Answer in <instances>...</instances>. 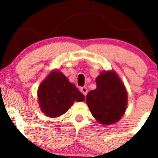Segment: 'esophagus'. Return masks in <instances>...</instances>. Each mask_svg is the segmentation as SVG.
Returning <instances> with one entry per match:
<instances>
[{
  "label": "esophagus",
  "instance_id": "esophagus-1",
  "mask_svg": "<svg viewBox=\"0 0 158 158\" xmlns=\"http://www.w3.org/2000/svg\"><path fill=\"white\" fill-rule=\"evenodd\" d=\"M80 90L81 93L84 94L85 96H86L87 94H88V89H87L86 87H82V88H81Z\"/></svg>",
  "mask_w": 158,
  "mask_h": 158
}]
</instances>
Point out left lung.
<instances>
[{"label": "left lung", "mask_w": 158, "mask_h": 158, "mask_svg": "<svg viewBox=\"0 0 158 158\" xmlns=\"http://www.w3.org/2000/svg\"><path fill=\"white\" fill-rule=\"evenodd\" d=\"M97 88L90 90L86 102L92 115L99 123L113 124L126 111L127 92L122 81L114 71L102 72L96 79Z\"/></svg>", "instance_id": "obj_1"}]
</instances>
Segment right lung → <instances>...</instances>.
Instances as JSON below:
<instances>
[{"mask_svg": "<svg viewBox=\"0 0 158 158\" xmlns=\"http://www.w3.org/2000/svg\"><path fill=\"white\" fill-rule=\"evenodd\" d=\"M39 102L45 115L57 117L68 111L75 101L85 100V96L60 72L52 71L40 85Z\"/></svg>", "mask_w": 158, "mask_h": 158, "instance_id": "1", "label": "right lung"}]
</instances>
